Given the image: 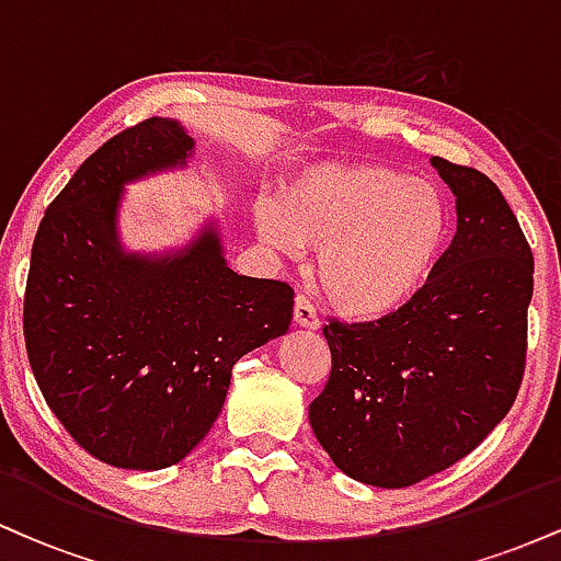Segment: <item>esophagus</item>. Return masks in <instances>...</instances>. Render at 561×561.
Returning <instances> with one entry per match:
<instances>
[{
  "label": "esophagus",
  "mask_w": 561,
  "mask_h": 561,
  "mask_svg": "<svg viewBox=\"0 0 561 561\" xmlns=\"http://www.w3.org/2000/svg\"><path fill=\"white\" fill-rule=\"evenodd\" d=\"M293 321L298 327H306V330H317V327H319V317H317V311H313L311 300L302 298V295H298V298H295Z\"/></svg>",
  "instance_id": "esophagus-1"
}]
</instances>
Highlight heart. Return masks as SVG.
Masks as SVG:
<instances>
[{"label":"heart","mask_w":561,"mask_h":561,"mask_svg":"<svg viewBox=\"0 0 561 561\" xmlns=\"http://www.w3.org/2000/svg\"><path fill=\"white\" fill-rule=\"evenodd\" d=\"M268 248L321 250L319 285L337 311L379 319L430 279L448 240V205L437 186L382 163H313L259 210Z\"/></svg>","instance_id":"obj_1"}]
</instances>
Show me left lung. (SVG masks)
I'll use <instances>...</instances> for the list:
<instances>
[{"instance_id": "8db88e82", "label": "left lung", "mask_w": 561, "mask_h": 561, "mask_svg": "<svg viewBox=\"0 0 561 561\" xmlns=\"http://www.w3.org/2000/svg\"><path fill=\"white\" fill-rule=\"evenodd\" d=\"M456 234L405 306L330 319L332 371L308 422L334 467L377 488L414 485L485 440L523 385L533 253L485 173L433 158Z\"/></svg>"}]
</instances>
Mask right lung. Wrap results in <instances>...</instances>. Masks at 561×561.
Listing matches in <instances>:
<instances>
[{"label": "right lung", "mask_w": 561, "mask_h": 561, "mask_svg": "<svg viewBox=\"0 0 561 561\" xmlns=\"http://www.w3.org/2000/svg\"><path fill=\"white\" fill-rule=\"evenodd\" d=\"M192 150L171 118L115 134L49 203L31 250V371L66 433L111 467L182 461L221 414L234 364L293 321V287L231 272L216 224L176 253L121 244L124 186L184 169Z\"/></svg>", "instance_id": "obj_1"}]
</instances>
